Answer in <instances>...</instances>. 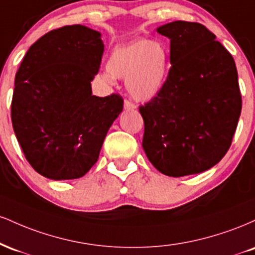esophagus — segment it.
<instances>
[{"label":"esophagus","instance_id":"34e87169","mask_svg":"<svg viewBox=\"0 0 255 255\" xmlns=\"http://www.w3.org/2000/svg\"><path fill=\"white\" fill-rule=\"evenodd\" d=\"M124 108H125L126 110H134L136 107H135V104H133V103H131V102H129V101H125Z\"/></svg>","mask_w":255,"mask_h":255}]
</instances>
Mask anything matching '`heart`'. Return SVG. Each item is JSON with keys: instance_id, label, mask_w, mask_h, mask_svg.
<instances>
[{"instance_id": "1", "label": "heart", "mask_w": 255, "mask_h": 255, "mask_svg": "<svg viewBox=\"0 0 255 255\" xmlns=\"http://www.w3.org/2000/svg\"><path fill=\"white\" fill-rule=\"evenodd\" d=\"M102 79L113 85L126 79V89L139 102L153 99L164 89L170 72V49L163 40L137 39L116 46L107 62Z\"/></svg>"}]
</instances>
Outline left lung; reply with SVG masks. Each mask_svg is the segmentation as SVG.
<instances>
[{"label": "left lung", "mask_w": 255, "mask_h": 255, "mask_svg": "<svg viewBox=\"0 0 255 255\" xmlns=\"http://www.w3.org/2000/svg\"><path fill=\"white\" fill-rule=\"evenodd\" d=\"M170 39L164 89L140 107L142 148L166 176L199 174L229 150L242 101L235 61L198 22L172 21L156 30Z\"/></svg>", "instance_id": "obj_1"}]
</instances>
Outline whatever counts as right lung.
I'll use <instances>...</instances> for the list:
<instances>
[{"mask_svg":"<svg viewBox=\"0 0 255 255\" xmlns=\"http://www.w3.org/2000/svg\"><path fill=\"white\" fill-rule=\"evenodd\" d=\"M101 37L83 25L48 32L31 45L16 72L14 133L32 168L50 180L83 177L124 109L119 95H92L91 81L104 51Z\"/></svg>","mask_w":255,"mask_h":255,"instance_id":"right-lung-1","label":"right lung"}]
</instances>
